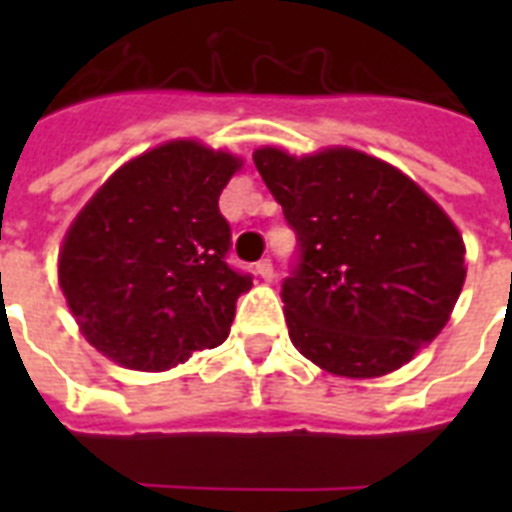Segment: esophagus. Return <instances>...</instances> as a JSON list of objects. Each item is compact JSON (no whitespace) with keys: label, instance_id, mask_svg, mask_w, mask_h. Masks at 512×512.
<instances>
[{"label":"esophagus","instance_id":"1","mask_svg":"<svg viewBox=\"0 0 512 512\" xmlns=\"http://www.w3.org/2000/svg\"><path fill=\"white\" fill-rule=\"evenodd\" d=\"M255 271H257V276H260V279H263V281H271L273 279V263H271V260H268V257H265V260H260V263L255 265Z\"/></svg>","mask_w":512,"mask_h":512}]
</instances>
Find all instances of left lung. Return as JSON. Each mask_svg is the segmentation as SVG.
<instances>
[{"label": "left lung", "mask_w": 512, "mask_h": 512, "mask_svg": "<svg viewBox=\"0 0 512 512\" xmlns=\"http://www.w3.org/2000/svg\"><path fill=\"white\" fill-rule=\"evenodd\" d=\"M255 167L297 233L281 284L295 348L337 377H382L446 327L465 284V244L444 209L390 164L353 148Z\"/></svg>", "instance_id": "8db88e82"}]
</instances>
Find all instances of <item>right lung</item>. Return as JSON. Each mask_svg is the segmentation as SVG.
<instances>
[{"mask_svg":"<svg viewBox=\"0 0 512 512\" xmlns=\"http://www.w3.org/2000/svg\"><path fill=\"white\" fill-rule=\"evenodd\" d=\"M239 156L170 140L108 177L68 228L58 281L92 348L164 372L231 332L249 273L225 263L231 225L217 199Z\"/></svg>","mask_w":512,"mask_h":512,"instance_id":"right-lung-1","label":"right lung"}]
</instances>
